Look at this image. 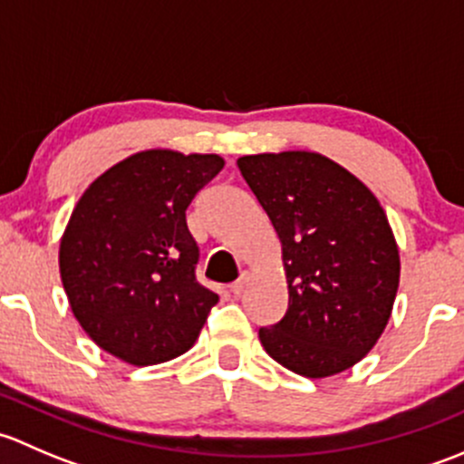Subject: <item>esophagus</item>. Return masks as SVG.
I'll return each mask as SVG.
<instances>
[{
  "label": "esophagus",
  "instance_id": "1",
  "mask_svg": "<svg viewBox=\"0 0 464 464\" xmlns=\"http://www.w3.org/2000/svg\"><path fill=\"white\" fill-rule=\"evenodd\" d=\"M246 283H249V276H246V274H242V276H240V278H237V280H236V283H233V285H231V294H233V296H240V294H242V292H245Z\"/></svg>",
  "mask_w": 464,
  "mask_h": 464
}]
</instances>
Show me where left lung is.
<instances>
[{
	"instance_id": "left-lung-1",
	"label": "left lung",
	"mask_w": 464,
	"mask_h": 464,
	"mask_svg": "<svg viewBox=\"0 0 464 464\" xmlns=\"http://www.w3.org/2000/svg\"><path fill=\"white\" fill-rule=\"evenodd\" d=\"M242 177L283 245L289 305L258 336L303 377H330L366 357L391 319L400 251L377 198L316 152L249 154Z\"/></svg>"
}]
</instances>
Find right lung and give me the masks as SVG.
<instances>
[{"instance_id":"obj_1","label":"right lung","mask_w":464,"mask_h":464,"mask_svg":"<svg viewBox=\"0 0 464 464\" xmlns=\"http://www.w3.org/2000/svg\"><path fill=\"white\" fill-rule=\"evenodd\" d=\"M222 168L218 154L145 150L78 199L60 276L73 316L105 353L152 366L195 343L218 294L195 276L199 246L186 208Z\"/></svg>"}]
</instances>
